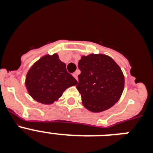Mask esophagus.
Segmentation results:
<instances>
[{"mask_svg":"<svg viewBox=\"0 0 153 153\" xmlns=\"http://www.w3.org/2000/svg\"><path fill=\"white\" fill-rule=\"evenodd\" d=\"M77 75H78L77 72H76V73H74V74H73V76H74V77L75 78V79H76V80H77V79H78V76H77Z\"/></svg>","mask_w":153,"mask_h":153,"instance_id":"obj_1","label":"esophagus"}]
</instances>
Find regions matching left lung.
<instances>
[{
    "label": "left lung",
    "mask_w": 153,
    "mask_h": 153,
    "mask_svg": "<svg viewBox=\"0 0 153 153\" xmlns=\"http://www.w3.org/2000/svg\"><path fill=\"white\" fill-rule=\"evenodd\" d=\"M78 67L81 73L76 89L86 109L100 113L118 102L125 79L120 66L110 56L94 53L82 56Z\"/></svg>",
    "instance_id": "obj_1"
}]
</instances>
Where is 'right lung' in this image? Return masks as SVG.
<instances>
[{
	"label": "right lung",
	"instance_id": "right-lung-1",
	"mask_svg": "<svg viewBox=\"0 0 153 153\" xmlns=\"http://www.w3.org/2000/svg\"><path fill=\"white\" fill-rule=\"evenodd\" d=\"M77 81L66 69L57 53L44 55L28 70L25 86L34 100L43 104L53 103L63 93Z\"/></svg>",
	"mask_w": 153,
	"mask_h": 153
}]
</instances>
